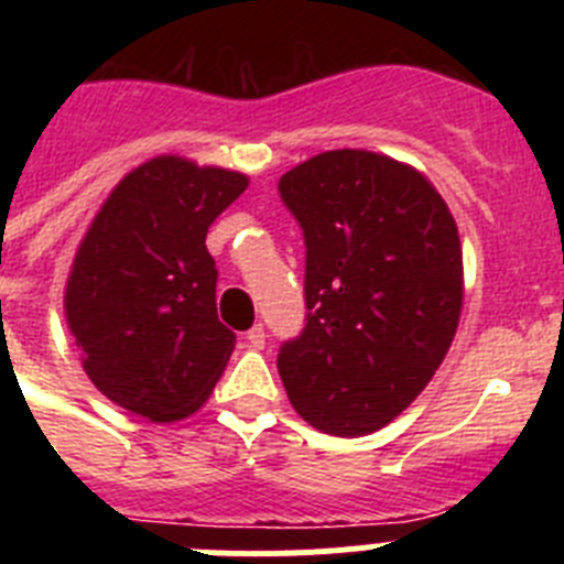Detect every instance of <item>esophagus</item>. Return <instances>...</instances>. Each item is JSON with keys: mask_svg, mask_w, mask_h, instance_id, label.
<instances>
[{"mask_svg": "<svg viewBox=\"0 0 564 564\" xmlns=\"http://www.w3.org/2000/svg\"><path fill=\"white\" fill-rule=\"evenodd\" d=\"M265 327L262 325H253L251 330L246 333V344L248 347H253V350H262V347H265Z\"/></svg>", "mask_w": 564, "mask_h": 564, "instance_id": "1", "label": "esophagus"}]
</instances>
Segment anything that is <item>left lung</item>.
I'll use <instances>...</instances> for the list:
<instances>
[{
  "label": "left lung",
  "mask_w": 564,
  "mask_h": 564,
  "mask_svg": "<svg viewBox=\"0 0 564 564\" xmlns=\"http://www.w3.org/2000/svg\"><path fill=\"white\" fill-rule=\"evenodd\" d=\"M305 237V327L279 347L293 410L356 437L401 415L455 338L463 251L455 217L415 169L336 149L279 177Z\"/></svg>",
  "instance_id": "1"
}]
</instances>
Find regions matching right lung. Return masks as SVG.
Segmentation results:
<instances>
[{"mask_svg": "<svg viewBox=\"0 0 564 564\" xmlns=\"http://www.w3.org/2000/svg\"><path fill=\"white\" fill-rule=\"evenodd\" d=\"M246 186L239 172L154 158L89 226L64 307L89 381L123 410L181 421L220 381L237 336L217 318L206 234Z\"/></svg>", "mask_w": 564, "mask_h": 564, "instance_id": "add662e5", "label": "right lung"}]
</instances>
